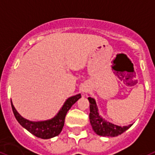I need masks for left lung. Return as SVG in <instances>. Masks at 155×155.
<instances>
[{
	"label": "left lung",
	"instance_id": "left-lung-1",
	"mask_svg": "<svg viewBox=\"0 0 155 155\" xmlns=\"http://www.w3.org/2000/svg\"><path fill=\"white\" fill-rule=\"evenodd\" d=\"M88 100L90 104V105H89V108H90L89 120H90V124H91L93 131L97 135H101V136L115 137V136L121 135L132 125L130 124L129 126L120 127L107 122L99 116L95 100L91 97H89Z\"/></svg>",
	"mask_w": 155,
	"mask_h": 155
}]
</instances>
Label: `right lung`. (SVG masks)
I'll return each mask as SVG.
<instances>
[{"instance_id": "right-lung-1", "label": "right lung", "mask_w": 155, "mask_h": 155, "mask_svg": "<svg viewBox=\"0 0 155 155\" xmlns=\"http://www.w3.org/2000/svg\"><path fill=\"white\" fill-rule=\"evenodd\" d=\"M80 98L81 94L68 98L64 104V105L62 106V109L60 110L55 117H54L50 120L40 121V122H32V121L25 120L16 112V110L15 109L12 102L11 104L14 116L16 117V120L20 123L21 126L24 127V128L27 129L29 132L31 133L35 136L40 138V139H47L59 135L64 126L66 113L72 107L73 104Z\"/></svg>"}]
</instances>
